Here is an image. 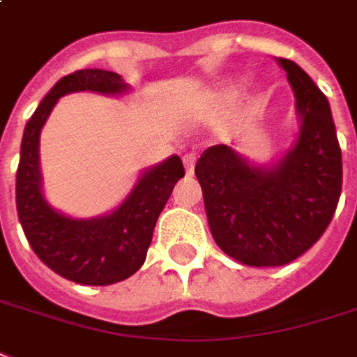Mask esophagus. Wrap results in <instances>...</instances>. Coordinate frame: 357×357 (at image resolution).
I'll use <instances>...</instances> for the list:
<instances>
[{
	"instance_id": "esophagus-1",
	"label": "esophagus",
	"mask_w": 357,
	"mask_h": 357,
	"mask_svg": "<svg viewBox=\"0 0 357 357\" xmlns=\"http://www.w3.org/2000/svg\"><path fill=\"white\" fill-rule=\"evenodd\" d=\"M182 162H184L186 173H188V175H192V173H194V169H195V162H197V154H194V152H190V154H184Z\"/></svg>"
}]
</instances>
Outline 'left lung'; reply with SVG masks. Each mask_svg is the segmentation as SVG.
I'll use <instances>...</instances> for the list:
<instances>
[{
    "label": "left lung",
    "mask_w": 357,
    "mask_h": 357,
    "mask_svg": "<svg viewBox=\"0 0 357 357\" xmlns=\"http://www.w3.org/2000/svg\"><path fill=\"white\" fill-rule=\"evenodd\" d=\"M278 63L296 93L301 133L273 169L250 167L226 144L195 163L208 226L227 256L254 267H278L316 245L333 220L342 188V156L328 98L301 67Z\"/></svg>",
    "instance_id": "8db88e82"
}]
</instances>
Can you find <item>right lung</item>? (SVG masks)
<instances>
[{
    "mask_svg": "<svg viewBox=\"0 0 357 357\" xmlns=\"http://www.w3.org/2000/svg\"><path fill=\"white\" fill-rule=\"evenodd\" d=\"M80 90L118 93L126 84L120 75L103 69H79L56 82L24 130L16 211L29 246L47 267L77 284L109 286L130 278L144 264L158 216L184 176V165L171 156L146 171L124 203L103 218L71 220L52 211L41 195L39 133L56 101Z\"/></svg>",
    "mask_w": 357,
    "mask_h": 357,
    "instance_id": "add662e5",
    "label": "right lung"
}]
</instances>
